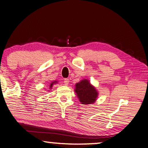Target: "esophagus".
<instances>
[{"label": "esophagus", "mask_w": 148, "mask_h": 148, "mask_svg": "<svg viewBox=\"0 0 148 148\" xmlns=\"http://www.w3.org/2000/svg\"><path fill=\"white\" fill-rule=\"evenodd\" d=\"M69 82H70L69 79H68V78H65V79H64V84L66 85V86H67V85H68V84H69Z\"/></svg>", "instance_id": "34e87169"}]
</instances>
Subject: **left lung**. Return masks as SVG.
I'll return each mask as SVG.
<instances>
[{
  "instance_id": "left-lung-1",
  "label": "left lung",
  "mask_w": 148,
  "mask_h": 148,
  "mask_svg": "<svg viewBox=\"0 0 148 148\" xmlns=\"http://www.w3.org/2000/svg\"><path fill=\"white\" fill-rule=\"evenodd\" d=\"M75 92L78 96L79 101L83 105L95 103L98 97V92L88 80H82L76 84Z\"/></svg>"
}]
</instances>
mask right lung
Wrapping results in <instances>:
<instances>
[{
	"label": "right lung",
	"instance_id": "right-lung-1",
	"mask_svg": "<svg viewBox=\"0 0 148 148\" xmlns=\"http://www.w3.org/2000/svg\"><path fill=\"white\" fill-rule=\"evenodd\" d=\"M56 82H56V81H54V82H52V83H51V84H50V88H51V87H52L53 84H54V83H56Z\"/></svg>",
	"mask_w": 148,
	"mask_h": 148
}]
</instances>
